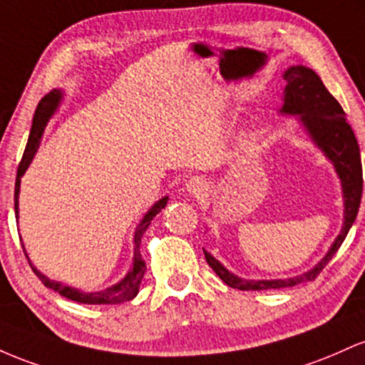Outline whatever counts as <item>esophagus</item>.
<instances>
[{"instance_id": "esophagus-1", "label": "esophagus", "mask_w": 365, "mask_h": 365, "mask_svg": "<svg viewBox=\"0 0 365 365\" xmlns=\"http://www.w3.org/2000/svg\"><path fill=\"white\" fill-rule=\"evenodd\" d=\"M207 181H205L203 178H191L190 181L186 182V191L190 195H195V196H200L202 193L207 191Z\"/></svg>"}]
</instances>
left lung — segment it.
Returning <instances> with one entry per match:
<instances>
[{
    "mask_svg": "<svg viewBox=\"0 0 365 365\" xmlns=\"http://www.w3.org/2000/svg\"><path fill=\"white\" fill-rule=\"evenodd\" d=\"M282 77L286 81V88L279 112L286 115H298L314 145L326 155L327 160L333 163L339 181H341L343 205H345L343 226L334 243L331 245L326 255L314 269L300 274V276L286 277V279H241L229 272L219 260H215L210 253L203 250L207 264L214 269L217 276L231 288L243 289V292L289 288V286L300 284V282L314 281L345 241L351 224L355 222L360 198H362L364 181L359 143L350 124L346 122L341 105L327 91L321 77L312 68L304 67V65H293V67L286 68Z\"/></svg>",
    "mask_w": 365,
    "mask_h": 365,
    "instance_id": "left-lung-1",
    "label": "left lung"
}]
</instances>
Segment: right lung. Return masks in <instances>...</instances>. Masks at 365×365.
<instances>
[{"label":"right lung","mask_w":365,"mask_h":365,"mask_svg":"<svg viewBox=\"0 0 365 365\" xmlns=\"http://www.w3.org/2000/svg\"><path fill=\"white\" fill-rule=\"evenodd\" d=\"M61 98H63V93L60 89H53L51 93H48L43 100L39 101L38 108H36L34 118H32V128H31V134H29V141L26 146V151H24V157L20 160L19 170H17V181H15V215L19 217V195H20V179L22 175L26 174L27 167L31 165L32 158H34L36 151L39 148L41 143V136H43L44 128H46L48 120H50L53 113L56 112L58 108ZM167 202H169V196H163L162 200H158L153 207L146 212L143 220L139 222V226L136 227V232H134V257H133V267L129 269V272L125 274V277H122L117 284L110 286V288L101 289V292H94V293H84L81 289L72 288V286L61 284L58 281H53L50 277H46L44 274H41V271L32 265L31 259L27 257L29 264H31L32 271L36 272V276L39 277L41 282H43L46 288L55 289L56 293H60L61 297L68 298V300L79 302V304H88V305H113V304H122V302H129L136 297L139 292V284H141L143 276L146 272V265L145 260L141 259V252H139V247H141V237L145 235V231L148 229V226L153 220V217L162 212V208H165ZM27 255V253H26Z\"/></svg>","instance_id":"right-lung-1"}]
</instances>
